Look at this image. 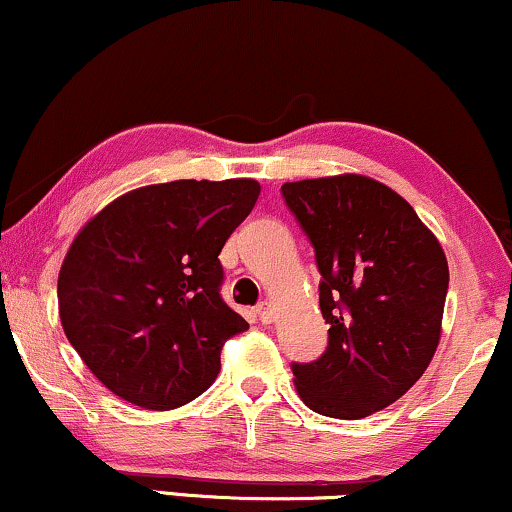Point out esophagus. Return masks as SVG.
I'll return each instance as SVG.
<instances>
[{"instance_id":"obj_1","label":"esophagus","mask_w":512,"mask_h":512,"mask_svg":"<svg viewBox=\"0 0 512 512\" xmlns=\"http://www.w3.org/2000/svg\"><path fill=\"white\" fill-rule=\"evenodd\" d=\"M255 312H257V316H260L262 323H271V321H274V307H271L269 302H260V304H257Z\"/></svg>"}]
</instances>
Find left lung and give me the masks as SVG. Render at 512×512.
<instances>
[{
  "instance_id": "left-lung-1",
  "label": "left lung",
  "mask_w": 512,
  "mask_h": 512,
  "mask_svg": "<svg viewBox=\"0 0 512 512\" xmlns=\"http://www.w3.org/2000/svg\"><path fill=\"white\" fill-rule=\"evenodd\" d=\"M319 267L328 347L293 364L297 394L321 416L359 420L416 385L435 357L449 264L416 210L364 174L281 186Z\"/></svg>"
}]
</instances>
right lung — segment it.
<instances>
[{"instance_id": "right-lung-1", "label": "right lung", "mask_w": 512, "mask_h": 512, "mask_svg": "<svg viewBox=\"0 0 512 512\" xmlns=\"http://www.w3.org/2000/svg\"><path fill=\"white\" fill-rule=\"evenodd\" d=\"M257 196L255 179L141 186L75 236L58 314L75 352L120 399L167 411L215 383L224 342L248 331L219 295V252Z\"/></svg>"}]
</instances>
